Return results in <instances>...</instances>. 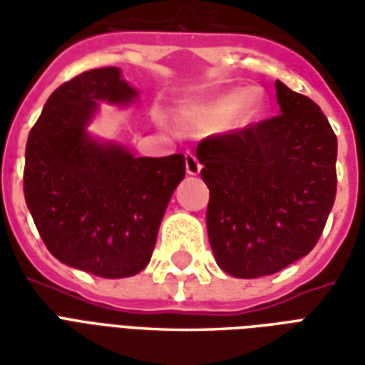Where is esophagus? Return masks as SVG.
I'll use <instances>...</instances> for the list:
<instances>
[{"label": "esophagus", "mask_w": 365, "mask_h": 365, "mask_svg": "<svg viewBox=\"0 0 365 365\" xmlns=\"http://www.w3.org/2000/svg\"><path fill=\"white\" fill-rule=\"evenodd\" d=\"M185 170L190 175H197L201 172V162L193 152H185Z\"/></svg>", "instance_id": "1"}]
</instances>
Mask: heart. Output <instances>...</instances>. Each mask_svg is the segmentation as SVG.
Returning <instances> with one entry per match:
<instances>
[{"instance_id":"1","label":"heart","mask_w":365,"mask_h":365,"mask_svg":"<svg viewBox=\"0 0 365 365\" xmlns=\"http://www.w3.org/2000/svg\"><path fill=\"white\" fill-rule=\"evenodd\" d=\"M260 105V91L245 90L238 96H227L217 99L213 103H207L193 111V119L203 125H213L229 117L232 125H242L252 117Z\"/></svg>"}]
</instances>
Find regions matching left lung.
Instances as JSON below:
<instances>
[{
  "label": "left lung",
  "mask_w": 365,
  "mask_h": 365,
  "mask_svg": "<svg viewBox=\"0 0 365 365\" xmlns=\"http://www.w3.org/2000/svg\"><path fill=\"white\" fill-rule=\"evenodd\" d=\"M279 115L197 146L219 268L272 275L311 252L336 197V135L313 99L275 82Z\"/></svg>",
  "instance_id": "left-lung-1"
}]
</instances>
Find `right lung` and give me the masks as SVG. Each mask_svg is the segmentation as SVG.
<instances>
[{
  "instance_id": "obj_1",
  "label": "right lung",
  "mask_w": 365,
  "mask_h": 365,
  "mask_svg": "<svg viewBox=\"0 0 365 365\" xmlns=\"http://www.w3.org/2000/svg\"><path fill=\"white\" fill-rule=\"evenodd\" d=\"M119 68L88 70L54 90L27 138L23 191L48 252L72 268L119 279L150 262L183 154L135 158L86 135L96 101L128 103Z\"/></svg>"
}]
</instances>
